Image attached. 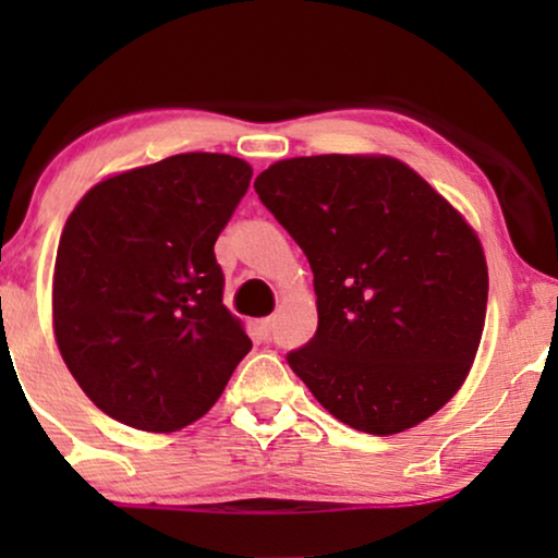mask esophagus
Wrapping results in <instances>:
<instances>
[{
    "instance_id": "esophagus-1",
    "label": "esophagus",
    "mask_w": 558,
    "mask_h": 558,
    "mask_svg": "<svg viewBox=\"0 0 558 558\" xmlns=\"http://www.w3.org/2000/svg\"><path fill=\"white\" fill-rule=\"evenodd\" d=\"M258 332H262L264 340H269L271 332H274V317H264L262 323H258Z\"/></svg>"
}]
</instances>
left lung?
<instances>
[{"mask_svg":"<svg viewBox=\"0 0 558 558\" xmlns=\"http://www.w3.org/2000/svg\"><path fill=\"white\" fill-rule=\"evenodd\" d=\"M254 190L315 274L317 332L287 353L312 396L380 437L445 407L487 307L483 246L460 213L391 157L284 159Z\"/></svg>","mask_w":558,"mask_h":558,"instance_id":"8db88e82","label":"left lung"}]
</instances>
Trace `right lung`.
Masks as SVG:
<instances>
[{"label":"right lung","instance_id":"right-lung-1","mask_svg":"<svg viewBox=\"0 0 558 558\" xmlns=\"http://www.w3.org/2000/svg\"><path fill=\"white\" fill-rule=\"evenodd\" d=\"M251 167L190 151L83 195L60 235L52 323L60 355L104 414L144 432L201 418L251 350L223 304L218 235Z\"/></svg>","mask_w":558,"mask_h":558}]
</instances>
